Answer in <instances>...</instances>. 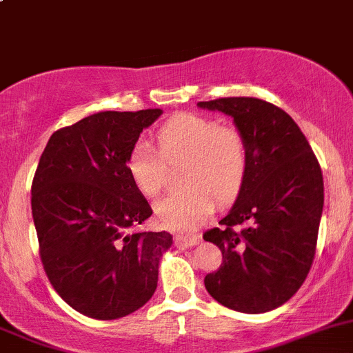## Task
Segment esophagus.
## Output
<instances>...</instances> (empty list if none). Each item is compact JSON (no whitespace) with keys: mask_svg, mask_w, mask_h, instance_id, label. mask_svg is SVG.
<instances>
[{"mask_svg":"<svg viewBox=\"0 0 353 353\" xmlns=\"http://www.w3.org/2000/svg\"><path fill=\"white\" fill-rule=\"evenodd\" d=\"M174 243L177 248H193L199 243V237H186V236H176L174 237Z\"/></svg>","mask_w":353,"mask_h":353,"instance_id":"esophagus-1","label":"esophagus"}]
</instances>
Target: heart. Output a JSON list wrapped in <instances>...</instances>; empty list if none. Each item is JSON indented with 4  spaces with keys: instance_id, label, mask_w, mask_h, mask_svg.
Listing matches in <instances>:
<instances>
[{
    "instance_id": "b5f03b06",
    "label": "heart",
    "mask_w": 353,
    "mask_h": 353,
    "mask_svg": "<svg viewBox=\"0 0 353 353\" xmlns=\"http://www.w3.org/2000/svg\"><path fill=\"white\" fill-rule=\"evenodd\" d=\"M155 138L159 154L148 141H137L126 170L134 188L154 198L163 186L165 163L184 162L181 184L188 190L159 199L155 216L172 232L191 234L212 215L213 198L225 203L237 196L248 174V143L239 128L191 112L170 117Z\"/></svg>"
}]
</instances>
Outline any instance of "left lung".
<instances>
[{"label": "left lung", "mask_w": 353, "mask_h": 353, "mask_svg": "<svg viewBox=\"0 0 353 353\" xmlns=\"http://www.w3.org/2000/svg\"><path fill=\"white\" fill-rule=\"evenodd\" d=\"M234 119L248 143V174L236 203L203 239L222 251L205 276L208 294L248 314L285 304L304 283L318 243L325 186L318 159L290 116L254 97L198 102Z\"/></svg>", "instance_id": "1"}]
</instances>
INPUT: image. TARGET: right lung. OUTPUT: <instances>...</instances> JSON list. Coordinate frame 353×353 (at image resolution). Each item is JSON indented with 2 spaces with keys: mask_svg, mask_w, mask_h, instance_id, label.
Wrapping results in <instances>:
<instances>
[{
  "mask_svg": "<svg viewBox=\"0 0 353 353\" xmlns=\"http://www.w3.org/2000/svg\"><path fill=\"white\" fill-rule=\"evenodd\" d=\"M162 109L104 110L49 138L32 183V216L49 282L68 305L117 319L147 304L169 232H137L152 215L128 155Z\"/></svg>",
  "mask_w": 353,
  "mask_h": 353,
  "instance_id": "1",
  "label": "right lung"
}]
</instances>
